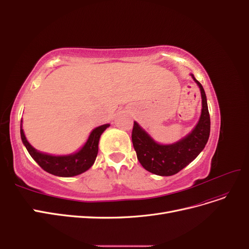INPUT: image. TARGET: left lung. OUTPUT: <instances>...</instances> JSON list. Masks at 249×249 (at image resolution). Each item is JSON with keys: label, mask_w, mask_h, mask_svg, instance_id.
Returning a JSON list of instances; mask_svg holds the SVG:
<instances>
[{"label": "left lung", "mask_w": 249, "mask_h": 249, "mask_svg": "<svg viewBox=\"0 0 249 249\" xmlns=\"http://www.w3.org/2000/svg\"><path fill=\"white\" fill-rule=\"evenodd\" d=\"M191 76L200 88L202 109L198 124L185 138L173 144H159L137 123L134 122L132 142L138 160L144 169L157 176L169 177L176 175L200 154L208 142L211 122L207 96L200 83L194 78L193 74Z\"/></svg>", "instance_id": "obj_1"}]
</instances>
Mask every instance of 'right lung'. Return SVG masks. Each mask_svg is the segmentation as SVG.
<instances>
[{
  "label": "right lung",
  "instance_id": "obj_1",
  "mask_svg": "<svg viewBox=\"0 0 249 249\" xmlns=\"http://www.w3.org/2000/svg\"><path fill=\"white\" fill-rule=\"evenodd\" d=\"M21 123L22 122L20 120V137L30 156L44 171L51 173V175L63 178L81 175L92 166L97 156V152H99L101 135L110 125L107 124L95 127L89 135V138L84 146L78 153L69 156H52L38 152L30 144L26 139L24 130L21 129Z\"/></svg>",
  "mask_w": 249,
  "mask_h": 249
}]
</instances>
